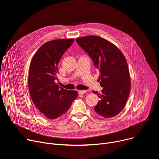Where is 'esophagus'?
Instances as JSON below:
<instances>
[{
  "mask_svg": "<svg viewBox=\"0 0 159 159\" xmlns=\"http://www.w3.org/2000/svg\"><path fill=\"white\" fill-rule=\"evenodd\" d=\"M79 94H84L85 93H86V90H79Z\"/></svg>",
  "mask_w": 159,
  "mask_h": 159,
  "instance_id": "obj_1",
  "label": "esophagus"
}]
</instances>
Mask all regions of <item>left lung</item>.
Wrapping results in <instances>:
<instances>
[{
  "label": "left lung",
  "mask_w": 159,
  "mask_h": 159,
  "mask_svg": "<svg viewBox=\"0 0 159 159\" xmlns=\"http://www.w3.org/2000/svg\"><path fill=\"white\" fill-rule=\"evenodd\" d=\"M76 42L89 55L99 71L102 93L94 111L104 118L117 115L129 96L130 77L128 64L121 52L111 42L98 36L78 38Z\"/></svg>",
  "instance_id": "1"
}]
</instances>
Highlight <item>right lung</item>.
I'll use <instances>...</instances> for the list:
<instances>
[{"label":"right lung","mask_w":159,"mask_h":159,"mask_svg":"<svg viewBox=\"0 0 159 159\" xmlns=\"http://www.w3.org/2000/svg\"><path fill=\"white\" fill-rule=\"evenodd\" d=\"M74 39L50 41L34 55L29 72V91L36 108L48 119L55 120L68 111L78 96L75 90H68L57 84L58 63Z\"/></svg>","instance_id":"add662e5"}]
</instances>
